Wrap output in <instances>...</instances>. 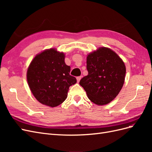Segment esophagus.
<instances>
[{
  "label": "esophagus",
  "mask_w": 152,
  "mask_h": 152,
  "mask_svg": "<svg viewBox=\"0 0 152 152\" xmlns=\"http://www.w3.org/2000/svg\"><path fill=\"white\" fill-rule=\"evenodd\" d=\"M82 77L81 76H79V77H77V82H79V81L80 80Z\"/></svg>",
  "instance_id": "esophagus-1"
}]
</instances>
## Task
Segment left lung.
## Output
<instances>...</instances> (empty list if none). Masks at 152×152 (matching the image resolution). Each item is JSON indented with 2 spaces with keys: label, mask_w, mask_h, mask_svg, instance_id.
<instances>
[{
  "label": "left lung",
  "mask_w": 152,
  "mask_h": 152,
  "mask_svg": "<svg viewBox=\"0 0 152 152\" xmlns=\"http://www.w3.org/2000/svg\"><path fill=\"white\" fill-rule=\"evenodd\" d=\"M88 75L79 84L88 98L98 105H104L116 98L124 83L126 66L112 49L99 48L87 56Z\"/></svg>",
  "instance_id": "1"
}]
</instances>
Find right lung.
<instances>
[{
    "instance_id": "obj_1",
    "label": "right lung",
    "mask_w": 152,
    "mask_h": 152,
    "mask_svg": "<svg viewBox=\"0 0 152 152\" xmlns=\"http://www.w3.org/2000/svg\"><path fill=\"white\" fill-rule=\"evenodd\" d=\"M70 72V66L65 63L64 53L49 49L31 61L27 70V81L32 94L40 103L55 107L66 99L69 87L77 82Z\"/></svg>"
}]
</instances>
